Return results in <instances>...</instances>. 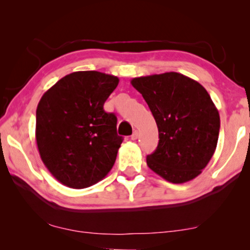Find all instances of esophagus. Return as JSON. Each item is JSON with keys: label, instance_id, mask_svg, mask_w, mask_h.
I'll return each mask as SVG.
<instances>
[{"label": "esophagus", "instance_id": "1", "mask_svg": "<svg viewBox=\"0 0 250 250\" xmlns=\"http://www.w3.org/2000/svg\"><path fill=\"white\" fill-rule=\"evenodd\" d=\"M139 138V132L136 131V129H134V131H133V134L131 135V139L132 140H136Z\"/></svg>", "mask_w": 250, "mask_h": 250}]
</instances>
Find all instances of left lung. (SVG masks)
<instances>
[{"label":"left lung","instance_id":"obj_1","mask_svg":"<svg viewBox=\"0 0 250 250\" xmlns=\"http://www.w3.org/2000/svg\"><path fill=\"white\" fill-rule=\"evenodd\" d=\"M158 126V146L146 165L163 179L184 183L201 173L213 157L220 133V114L205 90L182 74L133 78Z\"/></svg>","mask_w":250,"mask_h":250}]
</instances>
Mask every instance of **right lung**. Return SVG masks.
I'll use <instances>...</instances> for the list:
<instances>
[{"mask_svg":"<svg viewBox=\"0 0 250 250\" xmlns=\"http://www.w3.org/2000/svg\"><path fill=\"white\" fill-rule=\"evenodd\" d=\"M118 77L95 70L61 78L41 98L36 109V143L50 173L73 189L101 181L114 166L123 136L117 117L104 104Z\"/></svg>","mask_w":250,"mask_h":250,"instance_id":"1","label":"right lung"}]
</instances>
